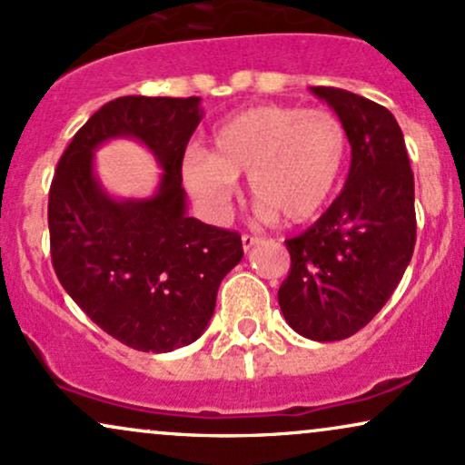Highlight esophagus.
<instances>
[{
	"label": "esophagus",
	"mask_w": 465,
	"mask_h": 465,
	"mask_svg": "<svg viewBox=\"0 0 465 465\" xmlns=\"http://www.w3.org/2000/svg\"><path fill=\"white\" fill-rule=\"evenodd\" d=\"M257 242H260V238L249 236V233H244V236H242V249H244V251H251V249L255 247Z\"/></svg>",
	"instance_id": "34e87169"
}]
</instances>
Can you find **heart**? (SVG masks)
I'll use <instances>...</instances> for the list:
<instances>
[{"label":"heart","instance_id":"heart-1","mask_svg":"<svg viewBox=\"0 0 465 465\" xmlns=\"http://www.w3.org/2000/svg\"><path fill=\"white\" fill-rule=\"evenodd\" d=\"M349 162V132L327 108L255 105L216 127L210 153L188 149L182 179L210 216H225L238 177L262 214H282L299 225L316 218L333 199Z\"/></svg>","mask_w":465,"mask_h":465}]
</instances>
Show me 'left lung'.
I'll use <instances>...</instances> for the list:
<instances>
[{"mask_svg": "<svg viewBox=\"0 0 465 465\" xmlns=\"http://www.w3.org/2000/svg\"><path fill=\"white\" fill-rule=\"evenodd\" d=\"M344 123L351 169L342 193L286 240L290 272L277 299L296 333L335 342L366 327L399 286L416 244L413 173L394 114L360 94L312 86Z\"/></svg>", "mask_w": 465, "mask_h": 465, "instance_id": "left-lung-1", "label": "left lung"}]
</instances>
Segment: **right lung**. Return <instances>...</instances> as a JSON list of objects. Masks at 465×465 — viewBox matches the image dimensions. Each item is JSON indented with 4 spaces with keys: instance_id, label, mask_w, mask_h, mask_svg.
Here are the masks:
<instances>
[{
    "instance_id": "obj_1",
    "label": "right lung",
    "mask_w": 465,
    "mask_h": 465,
    "mask_svg": "<svg viewBox=\"0 0 465 465\" xmlns=\"http://www.w3.org/2000/svg\"><path fill=\"white\" fill-rule=\"evenodd\" d=\"M203 119L201 97H119L77 130L49 188L52 264L94 324L144 353L193 344L214 314L223 277L242 260L236 232L186 214L182 160ZM112 137L143 142L163 169L155 195L114 200L94 173Z\"/></svg>"
}]
</instances>
